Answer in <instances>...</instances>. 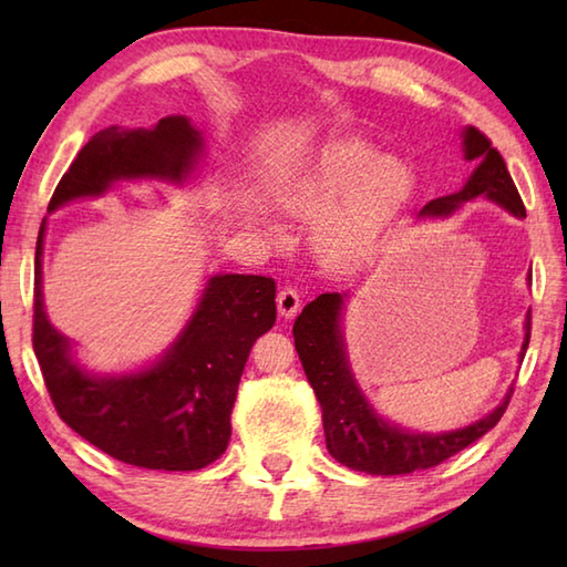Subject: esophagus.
<instances>
[{
    "instance_id": "1",
    "label": "esophagus",
    "mask_w": 567,
    "mask_h": 567,
    "mask_svg": "<svg viewBox=\"0 0 567 567\" xmlns=\"http://www.w3.org/2000/svg\"><path fill=\"white\" fill-rule=\"evenodd\" d=\"M299 307H302V299H299V292L295 287H282V290L277 292V311H280V317L285 319L297 317Z\"/></svg>"
}]
</instances>
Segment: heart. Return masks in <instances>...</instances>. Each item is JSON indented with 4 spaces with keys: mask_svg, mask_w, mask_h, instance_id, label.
I'll return each instance as SVG.
<instances>
[{
    "mask_svg": "<svg viewBox=\"0 0 567 567\" xmlns=\"http://www.w3.org/2000/svg\"><path fill=\"white\" fill-rule=\"evenodd\" d=\"M412 187L406 163L384 155L375 143L346 138L277 177L272 197L292 219L319 221L317 248L323 262L348 265L378 244ZM246 214L265 226L258 204L246 202Z\"/></svg>",
    "mask_w": 567,
    "mask_h": 567,
    "instance_id": "b5f03b06",
    "label": "heart"
}]
</instances>
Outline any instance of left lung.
<instances>
[{
	"instance_id": "obj_1",
	"label": "left lung",
	"mask_w": 567,
	"mask_h": 567,
	"mask_svg": "<svg viewBox=\"0 0 567 567\" xmlns=\"http://www.w3.org/2000/svg\"><path fill=\"white\" fill-rule=\"evenodd\" d=\"M461 138L463 158L477 163L475 171L453 195L424 204L419 219H449L465 202L475 197L495 202L502 209L514 214L516 219H524V202L514 187V179L499 151L492 148L489 138L480 134L475 126H465ZM528 282H532V272H528ZM346 299L348 292L319 295L295 319L292 329L299 360H302L307 380L321 404L327 449L336 461L368 475H409L414 470H426L443 463L445 457L461 453L470 443H475L489 429L497 426L504 409L509 404V396L514 392L512 388L489 414L455 431H412L380 416L375 406L368 402L365 392L360 390L351 368V358H348L343 333ZM528 339H532V311L524 321L519 363L526 355Z\"/></svg>"
}]
</instances>
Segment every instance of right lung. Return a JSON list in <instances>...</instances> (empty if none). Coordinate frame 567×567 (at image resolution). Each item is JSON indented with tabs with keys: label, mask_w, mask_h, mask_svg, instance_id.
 I'll use <instances>...</instances> for the list:
<instances>
[{
	"label": "right lung",
	"mask_w": 567,
	"mask_h": 567,
	"mask_svg": "<svg viewBox=\"0 0 567 567\" xmlns=\"http://www.w3.org/2000/svg\"><path fill=\"white\" fill-rule=\"evenodd\" d=\"M207 155L187 116L151 128L110 126L94 134L60 179L48 214L68 202L102 197L116 183L185 185ZM43 238L35 240L33 351L60 419L116 461L146 470H199L231 439V409L258 336L272 329L275 282L260 275L216 272L192 317L153 363L100 375L75 358L43 305Z\"/></svg>",
	"instance_id": "add662e5"
}]
</instances>
